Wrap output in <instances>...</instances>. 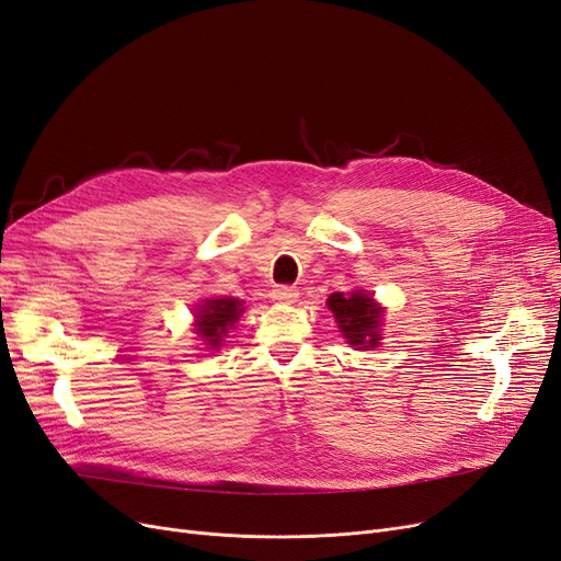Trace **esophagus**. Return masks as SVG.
Returning a JSON list of instances; mask_svg holds the SVG:
<instances>
[{
    "label": "esophagus",
    "mask_w": 561,
    "mask_h": 561,
    "mask_svg": "<svg viewBox=\"0 0 561 561\" xmlns=\"http://www.w3.org/2000/svg\"><path fill=\"white\" fill-rule=\"evenodd\" d=\"M298 288L291 286V284H277L273 288V298L279 300V302H296L298 300Z\"/></svg>",
    "instance_id": "obj_1"
}]
</instances>
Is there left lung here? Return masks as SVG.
<instances>
[{"label": "left lung", "mask_w": 561, "mask_h": 561, "mask_svg": "<svg viewBox=\"0 0 561 561\" xmlns=\"http://www.w3.org/2000/svg\"><path fill=\"white\" fill-rule=\"evenodd\" d=\"M330 312L335 314L346 342L354 346H377L379 344V317L381 307L363 294H333L328 298Z\"/></svg>", "instance_id": "8db88e82"}]
</instances>
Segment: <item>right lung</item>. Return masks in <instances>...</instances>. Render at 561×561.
<instances>
[{"mask_svg":"<svg viewBox=\"0 0 561 561\" xmlns=\"http://www.w3.org/2000/svg\"><path fill=\"white\" fill-rule=\"evenodd\" d=\"M242 314V302L238 298H219V300H205L201 305L198 312V321H196V333L210 344V346H219L221 344V335L228 333Z\"/></svg>","mask_w":561,"mask_h":561,"instance_id":"1","label":"right lung"}]
</instances>
